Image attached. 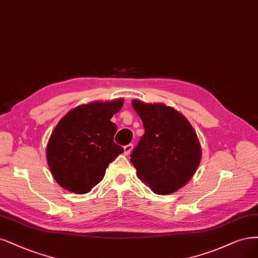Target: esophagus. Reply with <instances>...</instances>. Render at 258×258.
Masks as SVG:
<instances>
[{"mask_svg": "<svg viewBox=\"0 0 258 258\" xmlns=\"http://www.w3.org/2000/svg\"><path fill=\"white\" fill-rule=\"evenodd\" d=\"M132 148H133V144H128L126 146H123V150H125V155H129L131 153Z\"/></svg>", "mask_w": 258, "mask_h": 258, "instance_id": "34e87169", "label": "esophagus"}]
</instances>
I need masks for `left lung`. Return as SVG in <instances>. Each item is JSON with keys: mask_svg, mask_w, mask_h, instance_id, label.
I'll use <instances>...</instances> for the list:
<instances>
[{"mask_svg": "<svg viewBox=\"0 0 258 258\" xmlns=\"http://www.w3.org/2000/svg\"><path fill=\"white\" fill-rule=\"evenodd\" d=\"M145 133L132 150L130 161L138 177L156 194L181 188L200 164L202 152L197 133L182 114L163 103L133 100Z\"/></svg>", "mask_w": 258, "mask_h": 258, "instance_id": "8db88e82", "label": "left lung"}]
</instances>
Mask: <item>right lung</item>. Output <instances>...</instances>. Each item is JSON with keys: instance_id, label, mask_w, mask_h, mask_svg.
Listing matches in <instances>:
<instances>
[{"instance_id": "obj_1", "label": "right lung", "mask_w": 258, "mask_h": 258, "mask_svg": "<svg viewBox=\"0 0 258 258\" xmlns=\"http://www.w3.org/2000/svg\"><path fill=\"white\" fill-rule=\"evenodd\" d=\"M122 99L77 106L59 120L47 147L54 179L68 191L83 194L98 184L108 165L123 148L114 142L117 127L111 118Z\"/></svg>"}]
</instances>
